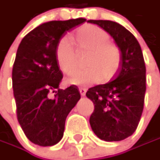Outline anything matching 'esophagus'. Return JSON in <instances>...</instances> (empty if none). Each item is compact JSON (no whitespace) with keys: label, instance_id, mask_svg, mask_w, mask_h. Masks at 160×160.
<instances>
[{"label":"esophagus","instance_id":"esophagus-1","mask_svg":"<svg viewBox=\"0 0 160 160\" xmlns=\"http://www.w3.org/2000/svg\"><path fill=\"white\" fill-rule=\"evenodd\" d=\"M79 92H80V95H81L82 97H85L86 93V88H80V89H79Z\"/></svg>","mask_w":160,"mask_h":160}]
</instances>
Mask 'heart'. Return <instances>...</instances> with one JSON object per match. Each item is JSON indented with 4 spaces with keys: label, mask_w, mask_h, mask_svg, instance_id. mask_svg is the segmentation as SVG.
I'll return each instance as SVG.
<instances>
[{
    "label": "heart",
    "mask_w": 160,
    "mask_h": 160,
    "mask_svg": "<svg viewBox=\"0 0 160 160\" xmlns=\"http://www.w3.org/2000/svg\"><path fill=\"white\" fill-rule=\"evenodd\" d=\"M75 42L82 49L90 51L86 69L74 72L69 78V84L86 87L105 80L111 79L116 74L120 63L118 48L109 43L108 33L96 25H86L75 32ZM56 63L60 70L71 74L75 69L74 49L72 39L65 36L59 41L55 50Z\"/></svg>",
    "instance_id": "b5f03b06"
}]
</instances>
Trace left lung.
Wrapping results in <instances>:
<instances>
[{"label": "left lung", "mask_w": 160, "mask_h": 160, "mask_svg": "<svg viewBox=\"0 0 160 160\" xmlns=\"http://www.w3.org/2000/svg\"><path fill=\"white\" fill-rule=\"evenodd\" d=\"M113 37L121 52L116 75L86 92L95 105L89 123L105 141H120L136 131L141 118L146 92V66L136 37L121 24L107 20H89Z\"/></svg>", "instance_id": "1"}]
</instances>
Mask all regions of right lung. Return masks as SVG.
<instances>
[{"label": "right lung", "instance_id": "obj_1", "mask_svg": "<svg viewBox=\"0 0 160 160\" xmlns=\"http://www.w3.org/2000/svg\"><path fill=\"white\" fill-rule=\"evenodd\" d=\"M84 18L43 22L31 31L18 47L12 67V88L19 124L29 140L50 147L63 136L65 119L79 99L76 86L60 89L63 74L55 50L67 32Z\"/></svg>", "mask_w": 160, "mask_h": 160}]
</instances>
